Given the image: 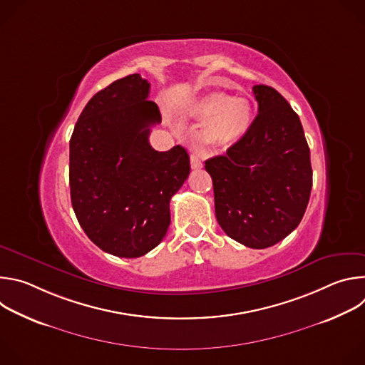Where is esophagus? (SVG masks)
I'll return each instance as SVG.
<instances>
[{
	"label": "esophagus",
	"mask_w": 365,
	"mask_h": 365,
	"mask_svg": "<svg viewBox=\"0 0 365 365\" xmlns=\"http://www.w3.org/2000/svg\"><path fill=\"white\" fill-rule=\"evenodd\" d=\"M190 168L192 169H200L202 168V160L199 159V155L190 154Z\"/></svg>",
	"instance_id": "34e87169"
}]
</instances>
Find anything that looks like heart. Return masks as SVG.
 Returning <instances> with one entry per match:
<instances>
[{"mask_svg":"<svg viewBox=\"0 0 365 365\" xmlns=\"http://www.w3.org/2000/svg\"><path fill=\"white\" fill-rule=\"evenodd\" d=\"M186 114L197 121H206L202 140L212 147H228L237 143L252 123V110L244 98H231L211 92L193 99Z\"/></svg>","mask_w":365,"mask_h":365,"instance_id":"obj_1","label":"heart"}]
</instances>
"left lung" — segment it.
<instances>
[{"label":"left lung","instance_id":"8db88e82","mask_svg":"<svg viewBox=\"0 0 365 365\" xmlns=\"http://www.w3.org/2000/svg\"><path fill=\"white\" fill-rule=\"evenodd\" d=\"M258 114L224 155L207 159L215 215L228 237L267 248L302 221L312 190L310 151L302 123L272 86H252Z\"/></svg>","mask_w":365,"mask_h":365}]
</instances>
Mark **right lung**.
<instances>
[{
	"instance_id": "obj_1",
	"label": "right lung",
	"mask_w": 365,
	"mask_h": 365,
	"mask_svg": "<svg viewBox=\"0 0 365 365\" xmlns=\"http://www.w3.org/2000/svg\"><path fill=\"white\" fill-rule=\"evenodd\" d=\"M138 73L96 92L69 144L71 200L78 222L101 250L135 258L158 247L170 224V199L190 172L182 145L155 151L150 127L162 121Z\"/></svg>"
}]
</instances>
